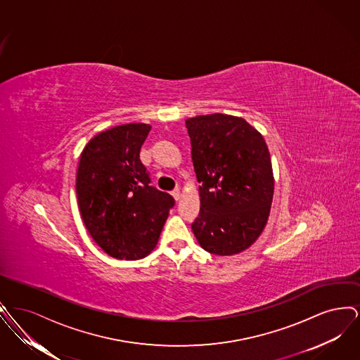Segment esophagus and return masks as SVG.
Returning <instances> with one entry per match:
<instances>
[{"mask_svg":"<svg viewBox=\"0 0 360 360\" xmlns=\"http://www.w3.org/2000/svg\"><path fill=\"white\" fill-rule=\"evenodd\" d=\"M172 195L175 201H178V200L181 198V190H179V188H175V190L172 191Z\"/></svg>","mask_w":360,"mask_h":360,"instance_id":"obj_1","label":"esophagus"}]
</instances>
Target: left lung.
Segmentation results:
<instances>
[{
	"label": "left lung",
	"instance_id": "1",
	"mask_svg": "<svg viewBox=\"0 0 360 360\" xmlns=\"http://www.w3.org/2000/svg\"><path fill=\"white\" fill-rule=\"evenodd\" d=\"M186 127L201 201L193 233L210 254H240L262 235L271 210L274 174L266 140L243 117L224 113L190 117Z\"/></svg>",
	"mask_w": 360,
	"mask_h": 360
}]
</instances>
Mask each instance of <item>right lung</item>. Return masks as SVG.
Returning a JSON list of instances; mask_svg holds the SVG:
<instances>
[{
  "label": "right lung",
  "mask_w": 360,
  "mask_h": 360,
  "mask_svg": "<svg viewBox=\"0 0 360 360\" xmlns=\"http://www.w3.org/2000/svg\"><path fill=\"white\" fill-rule=\"evenodd\" d=\"M150 124L113 127L89 140L75 188L86 229L109 257L137 260L158 244L174 198L150 186L140 148Z\"/></svg>",
  "instance_id": "right-lung-1"
}]
</instances>
